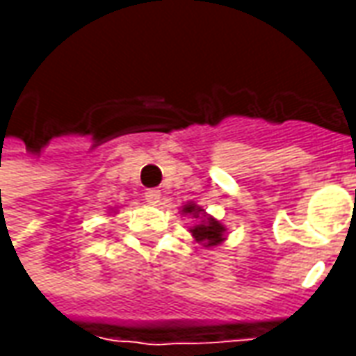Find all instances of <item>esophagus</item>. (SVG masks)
<instances>
[{"label": "esophagus", "mask_w": 356, "mask_h": 356, "mask_svg": "<svg viewBox=\"0 0 356 356\" xmlns=\"http://www.w3.org/2000/svg\"><path fill=\"white\" fill-rule=\"evenodd\" d=\"M160 198H162V193H160V191H156V188H150V191L145 193V200H147L148 204H158Z\"/></svg>", "instance_id": "34e87169"}]
</instances>
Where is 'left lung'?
Wrapping results in <instances>:
<instances>
[{
  "label": "left lung",
  "instance_id": "8db88e82",
  "mask_svg": "<svg viewBox=\"0 0 356 356\" xmlns=\"http://www.w3.org/2000/svg\"><path fill=\"white\" fill-rule=\"evenodd\" d=\"M183 213H191L193 217H200L202 213V223L191 229L194 240H196L198 244H204L206 248H209V246H217V244H221V242H223L225 240L223 225L219 223L217 219H213V217L204 216V209L198 208L196 204H186L185 208H183Z\"/></svg>",
  "mask_w": 356,
  "mask_h": 356
}]
</instances>
